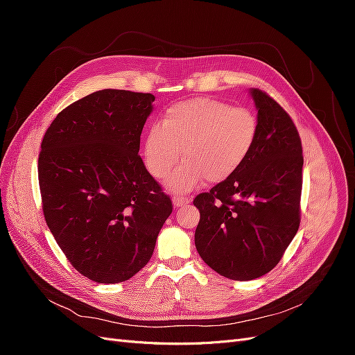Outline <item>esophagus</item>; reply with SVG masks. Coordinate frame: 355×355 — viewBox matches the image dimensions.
Instances as JSON below:
<instances>
[{"label":"esophagus","instance_id":"34e87169","mask_svg":"<svg viewBox=\"0 0 355 355\" xmlns=\"http://www.w3.org/2000/svg\"><path fill=\"white\" fill-rule=\"evenodd\" d=\"M191 202V198L187 197V196H175L173 197V204L175 207H184L187 206V204Z\"/></svg>","mask_w":355,"mask_h":355}]
</instances>
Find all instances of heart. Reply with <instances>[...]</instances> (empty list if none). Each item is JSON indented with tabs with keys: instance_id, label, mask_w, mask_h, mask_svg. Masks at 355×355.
I'll list each match as a JSON object with an SVG mask.
<instances>
[{
	"instance_id": "heart-1",
	"label": "heart",
	"mask_w": 355,
	"mask_h": 355,
	"mask_svg": "<svg viewBox=\"0 0 355 355\" xmlns=\"http://www.w3.org/2000/svg\"><path fill=\"white\" fill-rule=\"evenodd\" d=\"M257 118L245 108L214 99H191L166 111L161 125L149 128L142 155L149 173L166 179L180 161L185 163L167 182L175 192L197 188L207 178L218 184L231 178L249 158L257 139Z\"/></svg>"
}]
</instances>
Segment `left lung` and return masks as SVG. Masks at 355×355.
Here are the masks:
<instances>
[{
	"instance_id": "left-lung-1",
	"label": "left lung",
	"mask_w": 355,
	"mask_h": 355,
	"mask_svg": "<svg viewBox=\"0 0 355 355\" xmlns=\"http://www.w3.org/2000/svg\"><path fill=\"white\" fill-rule=\"evenodd\" d=\"M249 93L259 125L249 158L194 200L198 254L237 282L259 278L280 262L299 228L302 192V145L292 118L266 93Z\"/></svg>"
}]
</instances>
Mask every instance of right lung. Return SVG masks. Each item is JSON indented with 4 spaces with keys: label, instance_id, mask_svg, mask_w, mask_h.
Returning <instances> with one entry per match:
<instances>
[{
    "label": "right lung",
    "instance_id": "obj_1",
    "mask_svg": "<svg viewBox=\"0 0 355 355\" xmlns=\"http://www.w3.org/2000/svg\"><path fill=\"white\" fill-rule=\"evenodd\" d=\"M154 101L151 93L94 92L59 112L41 142L47 227L75 270L96 283L141 271L173 210L137 155Z\"/></svg>",
    "mask_w": 355,
    "mask_h": 355
}]
</instances>
